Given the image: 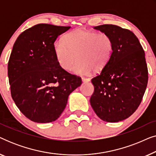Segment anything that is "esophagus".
<instances>
[{
  "mask_svg": "<svg viewBox=\"0 0 156 156\" xmlns=\"http://www.w3.org/2000/svg\"><path fill=\"white\" fill-rule=\"evenodd\" d=\"M82 80L83 82H90L91 80L89 78H82Z\"/></svg>",
  "mask_w": 156,
  "mask_h": 156,
  "instance_id": "obj_1",
  "label": "esophagus"
}]
</instances>
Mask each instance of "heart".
I'll list each match as a JSON object with an SVG mask.
<instances>
[{"instance_id":"1","label":"heart","mask_w":156,"mask_h":156,"mask_svg":"<svg viewBox=\"0 0 156 156\" xmlns=\"http://www.w3.org/2000/svg\"><path fill=\"white\" fill-rule=\"evenodd\" d=\"M114 43L105 33H97L86 29H76L64 36L62 40L54 44V50L59 65L69 71L76 59L74 73L87 75L92 71H101L113 54Z\"/></svg>"}]
</instances>
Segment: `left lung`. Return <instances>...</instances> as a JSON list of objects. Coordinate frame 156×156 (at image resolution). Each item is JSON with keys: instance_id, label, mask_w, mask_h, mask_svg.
<instances>
[{"instance_id": "1", "label": "left lung", "mask_w": 156, "mask_h": 156, "mask_svg": "<svg viewBox=\"0 0 156 156\" xmlns=\"http://www.w3.org/2000/svg\"><path fill=\"white\" fill-rule=\"evenodd\" d=\"M94 29L110 36L114 50L106 67L91 80L94 91L90 104L101 120L119 122L131 116L142 101L148 79L145 52L129 30L114 25Z\"/></svg>"}]
</instances>
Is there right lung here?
<instances>
[{"label":"right lung","instance_id":"1","mask_svg":"<svg viewBox=\"0 0 156 156\" xmlns=\"http://www.w3.org/2000/svg\"><path fill=\"white\" fill-rule=\"evenodd\" d=\"M70 27L37 24L23 32L15 42L8 65L11 97L21 112L36 123L56 121L69 95L82 80L59 65L55 40Z\"/></svg>","mask_w":156,"mask_h":156}]
</instances>
